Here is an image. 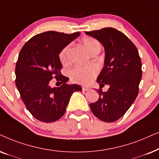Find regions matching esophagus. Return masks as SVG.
I'll list each match as a JSON object with an SVG mask.
<instances>
[{
    "label": "esophagus",
    "instance_id": "esophagus-1",
    "mask_svg": "<svg viewBox=\"0 0 159 159\" xmlns=\"http://www.w3.org/2000/svg\"><path fill=\"white\" fill-rule=\"evenodd\" d=\"M89 89V88L86 87V86H82V90H83L84 92H86V91H88Z\"/></svg>",
    "mask_w": 159,
    "mask_h": 159
}]
</instances>
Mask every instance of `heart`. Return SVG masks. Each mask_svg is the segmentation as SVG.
Returning a JSON list of instances; mask_svg holds the SVG:
<instances>
[{"instance_id": "1", "label": "heart", "mask_w": 159, "mask_h": 159, "mask_svg": "<svg viewBox=\"0 0 159 159\" xmlns=\"http://www.w3.org/2000/svg\"><path fill=\"white\" fill-rule=\"evenodd\" d=\"M82 43L86 50L91 54L97 50H100V44L94 38L86 36L82 39ZM70 45H67L62 48L59 54V58L62 64L68 65L70 63ZM98 70L94 65L88 66L75 67L69 72L70 79L75 83L80 84H88L97 75Z\"/></svg>"}]
</instances>
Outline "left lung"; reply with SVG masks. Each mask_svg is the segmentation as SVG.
Instances as JSON below:
<instances>
[{"label": "left lung", "mask_w": 159, "mask_h": 159, "mask_svg": "<svg viewBox=\"0 0 159 159\" xmlns=\"http://www.w3.org/2000/svg\"><path fill=\"white\" fill-rule=\"evenodd\" d=\"M98 40L105 50V66L97 78L100 87L99 99L89 105L93 114L105 122H113L122 117L134 102L139 92L142 62L138 50L131 40L112 27L86 32ZM109 84L103 92L101 84Z\"/></svg>", "instance_id": "obj_1"}]
</instances>
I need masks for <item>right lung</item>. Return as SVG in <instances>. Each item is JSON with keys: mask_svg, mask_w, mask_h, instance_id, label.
<instances>
[{"mask_svg": "<svg viewBox=\"0 0 159 159\" xmlns=\"http://www.w3.org/2000/svg\"><path fill=\"white\" fill-rule=\"evenodd\" d=\"M79 35V32H45L31 38L20 51L15 68L16 86L27 109L40 121L51 123L60 119L72 94L82 91L78 84H66L69 78L61 74L62 65L59 58L61 50ZM54 77L62 86L50 87Z\"/></svg>", "mask_w": 159, "mask_h": 159, "instance_id": "1", "label": "right lung"}]
</instances>
